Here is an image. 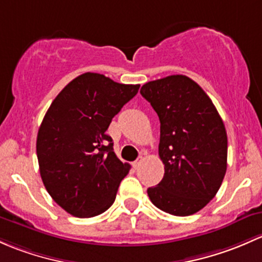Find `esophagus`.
<instances>
[{
    "label": "esophagus",
    "instance_id": "1",
    "mask_svg": "<svg viewBox=\"0 0 262 262\" xmlns=\"http://www.w3.org/2000/svg\"><path fill=\"white\" fill-rule=\"evenodd\" d=\"M141 163H142V156H140V158L137 159L136 161H134V163H132V165H134L135 169H137V168H139L140 164H141Z\"/></svg>",
    "mask_w": 262,
    "mask_h": 262
}]
</instances>
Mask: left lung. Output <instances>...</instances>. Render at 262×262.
Wrapping results in <instances>:
<instances>
[{
    "instance_id": "1",
    "label": "left lung",
    "mask_w": 262,
    "mask_h": 262,
    "mask_svg": "<svg viewBox=\"0 0 262 262\" xmlns=\"http://www.w3.org/2000/svg\"><path fill=\"white\" fill-rule=\"evenodd\" d=\"M160 120L164 178L147 189L155 207L190 215L214 198L227 169L225 123L207 93L189 77L169 75L140 91Z\"/></svg>"
}]
</instances>
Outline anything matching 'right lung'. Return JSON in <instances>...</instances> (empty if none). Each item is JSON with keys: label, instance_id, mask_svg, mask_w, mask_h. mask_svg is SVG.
<instances>
[{"label": "right lung", "instance_id": "1", "mask_svg": "<svg viewBox=\"0 0 262 262\" xmlns=\"http://www.w3.org/2000/svg\"><path fill=\"white\" fill-rule=\"evenodd\" d=\"M139 88L88 72L68 83L45 113L36 139L40 175L55 203L74 217L107 211L130 171L106 131Z\"/></svg>", "mask_w": 262, "mask_h": 262}]
</instances>
